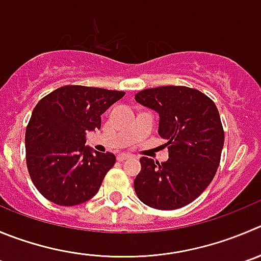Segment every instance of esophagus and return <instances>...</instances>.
Here are the masks:
<instances>
[{
	"label": "esophagus",
	"mask_w": 261,
	"mask_h": 261,
	"mask_svg": "<svg viewBox=\"0 0 261 261\" xmlns=\"http://www.w3.org/2000/svg\"><path fill=\"white\" fill-rule=\"evenodd\" d=\"M132 158V155H129V153H120V155H118V160L119 161H124L126 160V159Z\"/></svg>",
	"instance_id": "1"
}]
</instances>
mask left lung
<instances>
[{
	"mask_svg": "<svg viewBox=\"0 0 261 261\" xmlns=\"http://www.w3.org/2000/svg\"><path fill=\"white\" fill-rule=\"evenodd\" d=\"M135 98L159 114L158 132L169 152L161 164L141 158L136 193L153 209L186 206L206 190L219 166L224 145L219 111L207 96L182 86L143 89Z\"/></svg>",
	"mask_w": 261,
	"mask_h": 261,
	"instance_id": "1",
	"label": "left lung"
}]
</instances>
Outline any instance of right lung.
I'll return each mask as SVG.
<instances>
[{"instance_id": "obj_1", "label": "right lung", "mask_w": 261, "mask_h": 261, "mask_svg": "<svg viewBox=\"0 0 261 261\" xmlns=\"http://www.w3.org/2000/svg\"><path fill=\"white\" fill-rule=\"evenodd\" d=\"M124 95L65 86L37 103L27 126V165L32 182L47 200L75 206L98 192L116 158L87 146L86 135L101 128V115Z\"/></svg>"}]
</instances>
